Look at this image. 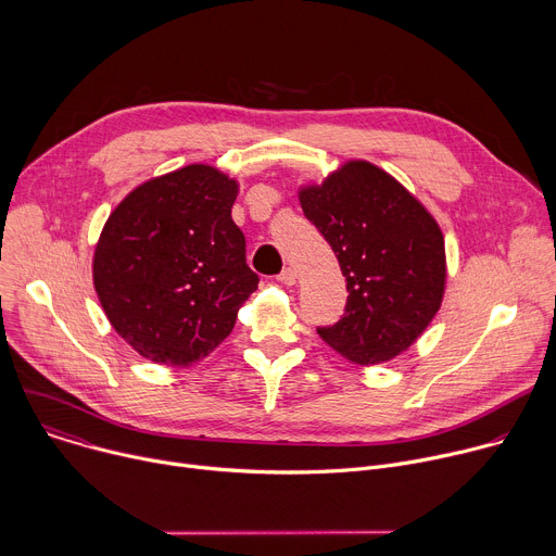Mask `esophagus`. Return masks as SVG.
Wrapping results in <instances>:
<instances>
[{
  "label": "esophagus",
  "instance_id": "1",
  "mask_svg": "<svg viewBox=\"0 0 556 556\" xmlns=\"http://www.w3.org/2000/svg\"><path fill=\"white\" fill-rule=\"evenodd\" d=\"M279 281H281V283H286V286H294V283H296V270H294V268H290V266H288V268H283V270H281V275H279Z\"/></svg>",
  "mask_w": 556,
  "mask_h": 556
}]
</instances>
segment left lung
<instances>
[{
    "instance_id": "8db88e82",
    "label": "left lung",
    "mask_w": 556,
    "mask_h": 556,
    "mask_svg": "<svg viewBox=\"0 0 556 556\" xmlns=\"http://www.w3.org/2000/svg\"><path fill=\"white\" fill-rule=\"evenodd\" d=\"M299 202L332 247L350 292L341 321L316 332L356 365L407 352L444 299V235L435 217L367 161H348L321 185L301 187Z\"/></svg>"
}]
</instances>
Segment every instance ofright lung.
Masks as SVG:
<instances>
[{"label":"right lung","instance_id":"1","mask_svg":"<svg viewBox=\"0 0 556 556\" xmlns=\"http://www.w3.org/2000/svg\"><path fill=\"white\" fill-rule=\"evenodd\" d=\"M240 191L211 165H187L136 187L110 213L92 260L112 328L140 356L189 367L235 328L257 290L247 240L230 217Z\"/></svg>","mask_w":556,"mask_h":556}]
</instances>
